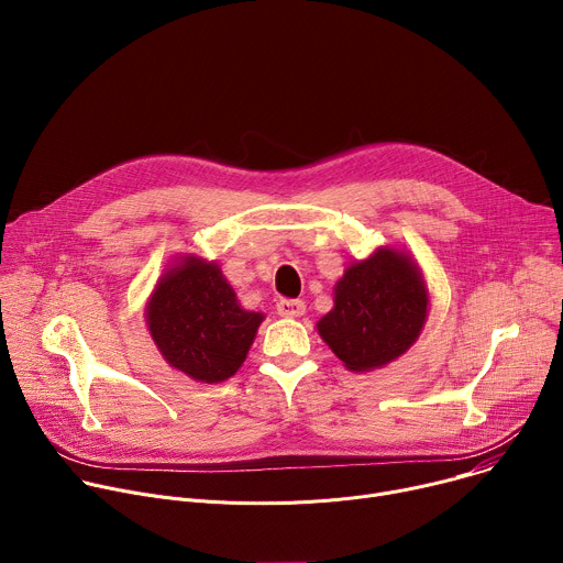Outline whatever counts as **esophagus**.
Returning a JSON list of instances; mask_svg holds the SVG:
<instances>
[{
	"label": "esophagus",
	"instance_id": "obj_1",
	"mask_svg": "<svg viewBox=\"0 0 563 563\" xmlns=\"http://www.w3.org/2000/svg\"><path fill=\"white\" fill-rule=\"evenodd\" d=\"M276 311L285 318H298L305 313V302L298 298H280L276 305Z\"/></svg>",
	"mask_w": 563,
	"mask_h": 563
}]
</instances>
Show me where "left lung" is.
Returning <instances> with one entry per match:
<instances>
[{"label": "left lung", "instance_id": "8db88e82", "mask_svg": "<svg viewBox=\"0 0 563 563\" xmlns=\"http://www.w3.org/2000/svg\"><path fill=\"white\" fill-rule=\"evenodd\" d=\"M428 291L415 263L378 250L347 267L336 283L334 309L318 320V334L352 372H367L404 354L421 334Z\"/></svg>", "mask_w": 563, "mask_h": 563}]
</instances>
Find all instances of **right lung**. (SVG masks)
I'll list each match as a JSON object with an SVG mask.
<instances>
[{"mask_svg": "<svg viewBox=\"0 0 563 563\" xmlns=\"http://www.w3.org/2000/svg\"><path fill=\"white\" fill-rule=\"evenodd\" d=\"M238 305L216 263L187 258L169 269L146 307L148 332L165 361L202 383L238 372L263 323Z\"/></svg>", "mask_w": 563, "mask_h": 563, "instance_id": "add662e5", "label": "right lung"}]
</instances>
